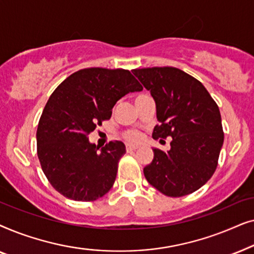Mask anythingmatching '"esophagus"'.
I'll return each mask as SVG.
<instances>
[{
  "instance_id": "obj_1",
  "label": "esophagus",
  "mask_w": 254,
  "mask_h": 254,
  "mask_svg": "<svg viewBox=\"0 0 254 254\" xmlns=\"http://www.w3.org/2000/svg\"><path fill=\"white\" fill-rule=\"evenodd\" d=\"M136 149H137V145H134V144H127V145H126V150H127L128 152L136 150Z\"/></svg>"
}]
</instances>
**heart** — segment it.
I'll use <instances>...</instances> for the list:
<instances>
[{
  "mask_svg": "<svg viewBox=\"0 0 254 254\" xmlns=\"http://www.w3.org/2000/svg\"><path fill=\"white\" fill-rule=\"evenodd\" d=\"M125 138H126L127 141L134 142V143H136V142H140L141 141L142 134L138 130H136V129L127 130L126 133H125Z\"/></svg>",
  "mask_w": 254,
  "mask_h": 254,
  "instance_id": "obj_1",
  "label": "heart"
}]
</instances>
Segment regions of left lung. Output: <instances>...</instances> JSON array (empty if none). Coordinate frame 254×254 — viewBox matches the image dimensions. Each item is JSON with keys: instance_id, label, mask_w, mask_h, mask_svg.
I'll return each instance as SVG.
<instances>
[{"instance_id": "left-lung-1", "label": "left lung", "mask_w": 254, "mask_h": 254, "mask_svg": "<svg viewBox=\"0 0 254 254\" xmlns=\"http://www.w3.org/2000/svg\"><path fill=\"white\" fill-rule=\"evenodd\" d=\"M156 103L159 125L152 137H172L171 149L154 148L143 169L148 183L164 195L195 192L214 175L224 141L221 113L202 83L175 67L134 69Z\"/></svg>"}]
</instances>
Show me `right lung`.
Listing matches in <instances>:
<instances>
[{"mask_svg": "<svg viewBox=\"0 0 254 254\" xmlns=\"http://www.w3.org/2000/svg\"><path fill=\"white\" fill-rule=\"evenodd\" d=\"M142 89L126 69L85 68L54 90L38 124L37 152L59 193L86 202L109 192L126 147L114 141L99 149L90 143L89 134L110 119L121 97Z\"/></svg>", "mask_w": 254, "mask_h": 254, "instance_id": "add662e5", "label": "right lung"}]
</instances>
